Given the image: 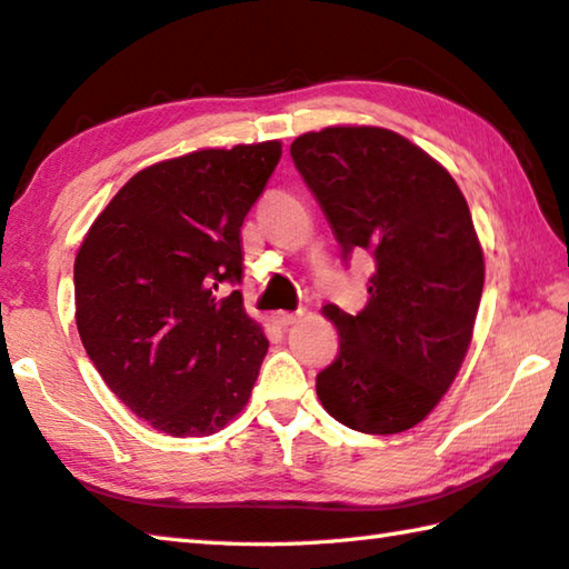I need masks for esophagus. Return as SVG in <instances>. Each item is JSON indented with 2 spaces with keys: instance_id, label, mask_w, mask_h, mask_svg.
Here are the masks:
<instances>
[{
  "instance_id": "34e87169",
  "label": "esophagus",
  "mask_w": 569,
  "mask_h": 569,
  "mask_svg": "<svg viewBox=\"0 0 569 569\" xmlns=\"http://www.w3.org/2000/svg\"><path fill=\"white\" fill-rule=\"evenodd\" d=\"M298 316H301V313H288V311H276V313H273V320H276V323H278V326H281V328H288V326H293V323H296V320H298Z\"/></svg>"
}]
</instances>
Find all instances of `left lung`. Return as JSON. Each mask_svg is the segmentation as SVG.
<instances>
[{
  "label": "left lung",
  "instance_id": "left-lung-1",
  "mask_svg": "<svg viewBox=\"0 0 569 569\" xmlns=\"http://www.w3.org/2000/svg\"><path fill=\"white\" fill-rule=\"evenodd\" d=\"M291 157L343 253L373 256L356 316L323 306L338 356L320 406L368 436L406 432L446 396L468 356L485 258L450 171L400 133L340 123L301 133Z\"/></svg>",
  "mask_w": 569,
  "mask_h": 569
}]
</instances>
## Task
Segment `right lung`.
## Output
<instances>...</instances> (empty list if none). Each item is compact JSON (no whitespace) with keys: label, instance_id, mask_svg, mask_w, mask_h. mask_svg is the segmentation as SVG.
I'll return each instance as SVG.
<instances>
[{"label":"right lung","instance_id":"add662e5","mask_svg":"<svg viewBox=\"0 0 569 569\" xmlns=\"http://www.w3.org/2000/svg\"><path fill=\"white\" fill-rule=\"evenodd\" d=\"M281 153L273 139L151 163L79 246L81 343L113 396L167 436H211L251 398L268 340L219 286L241 281V226Z\"/></svg>","mask_w":569,"mask_h":569}]
</instances>
